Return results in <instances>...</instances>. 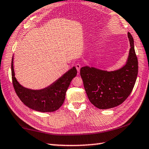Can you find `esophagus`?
<instances>
[{
  "mask_svg": "<svg viewBox=\"0 0 149 149\" xmlns=\"http://www.w3.org/2000/svg\"><path fill=\"white\" fill-rule=\"evenodd\" d=\"M81 65L79 64H75V68H76V69L77 70L78 72H79V70H80V68H81Z\"/></svg>",
  "mask_w": 149,
  "mask_h": 149,
  "instance_id": "obj_1",
  "label": "esophagus"
}]
</instances>
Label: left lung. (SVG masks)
Returning <instances> with one entry per match:
<instances>
[{
	"label": "left lung",
	"instance_id": "8db88e82",
	"mask_svg": "<svg viewBox=\"0 0 149 149\" xmlns=\"http://www.w3.org/2000/svg\"><path fill=\"white\" fill-rule=\"evenodd\" d=\"M127 37L131 48L126 64L121 68L108 72L85 65L80 70L89 100L99 109H108L121 104L134 87L138 74V60L134 41L130 32Z\"/></svg>",
	"mask_w": 149,
	"mask_h": 149
}]
</instances>
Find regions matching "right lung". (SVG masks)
<instances>
[{
	"label": "right lung",
	"instance_id": "obj_1",
	"mask_svg": "<svg viewBox=\"0 0 149 149\" xmlns=\"http://www.w3.org/2000/svg\"><path fill=\"white\" fill-rule=\"evenodd\" d=\"M12 56L11 70L13 86L17 95L25 105L31 109L41 112H51L57 110L64 102L68 88L73 78L77 75L74 66L51 85L42 89L34 90L24 87L17 81L14 70Z\"/></svg>",
	"mask_w": 149,
	"mask_h": 149
}]
</instances>
